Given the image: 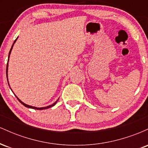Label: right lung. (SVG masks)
Returning a JSON list of instances; mask_svg holds the SVG:
<instances>
[{
    "instance_id": "1",
    "label": "right lung",
    "mask_w": 148,
    "mask_h": 148,
    "mask_svg": "<svg viewBox=\"0 0 148 148\" xmlns=\"http://www.w3.org/2000/svg\"><path fill=\"white\" fill-rule=\"evenodd\" d=\"M18 39V37H17V38L16 39V40H14V43H13V45H12V47H11V49H10V53H9V56H8V63H7V69H6V76H7V80H8V62H9V58H10V53H11V51H12V48H13V46H14V43L15 42H16V40H17ZM8 85H9V86H10V84H9V82H8ZM10 89H11V88H10ZM11 90H12V89H11ZM14 93V92H13ZM16 96V95H15ZM16 98H17V99L18 100V101H20V102H21L22 104L23 105V106H25V107H27V108H33V109H37V110H44V109H47V108H51V107H52V106H55L56 105V103H57V101H58V99H57V101H56L55 102H54L53 103V104H51V105H49V106H45V107H40V108H37V107H35V106H30V105H28V104H26V103H23V101H21V100H20L19 99H18V98L17 97H16Z\"/></svg>"
}]
</instances>
